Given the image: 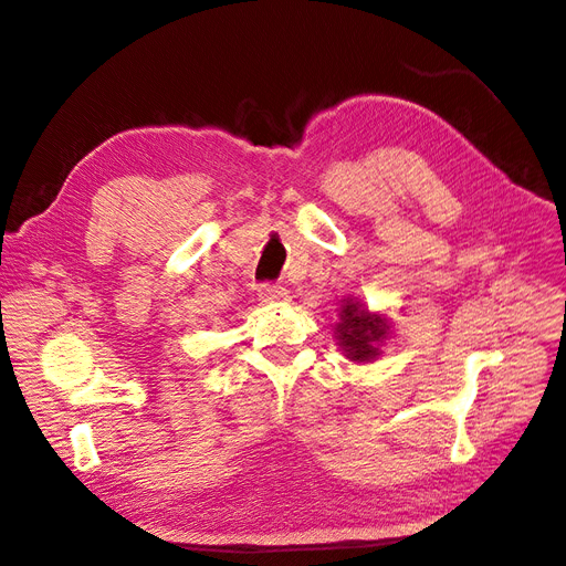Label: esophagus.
I'll list each match as a JSON object with an SVG mask.
<instances>
[{
	"label": "esophagus",
	"instance_id": "obj_1",
	"mask_svg": "<svg viewBox=\"0 0 566 566\" xmlns=\"http://www.w3.org/2000/svg\"><path fill=\"white\" fill-rule=\"evenodd\" d=\"M260 300L266 304H276L287 300V290L281 285H262L260 287Z\"/></svg>",
	"mask_w": 566,
	"mask_h": 566
}]
</instances>
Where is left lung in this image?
I'll return each mask as SVG.
<instances>
[{
  "label": "left lung",
  "instance_id": "left-lung-1",
  "mask_svg": "<svg viewBox=\"0 0 566 566\" xmlns=\"http://www.w3.org/2000/svg\"><path fill=\"white\" fill-rule=\"evenodd\" d=\"M389 335V321L382 314H370L364 304L347 297L339 306V323L335 337L339 349L352 361H370L380 354L382 339Z\"/></svg>",
  "mask_w": 566,
  "mask_h": 566
}]
</instances>
